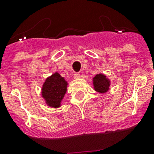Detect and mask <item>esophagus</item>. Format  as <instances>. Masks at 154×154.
Returning <instances> with one entry per match:
<instances>
[{
  "instance_id": "34e87169",
  "label": "esophagus",
  "mask_w": 154,
  "mask_h": 154,
  "mask_svg": "<svg viewBox=\"0 0 154 154\" xmlns=\"http://www.w3.org/2000/svg\"><path fill=\"white\" fill-rule=\"evenodd\" d=\"M80 77H81V75H80V73H78V72H75L74 73L75 79H78V78H80Z\"/></svg>"
}]
</instances>
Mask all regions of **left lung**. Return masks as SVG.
I'll list each match as a JSON object with an SVG mask.
<instances>
[{
  "label": "left lung",
  "mask_w": 154,
  "mask_h": 154,
  "mask_svg": "<svg viewBox=\"0 0 154 154\" xmlns=\"http://www.w3.org/2000/svg\"><path fill=\"white\" fill-rule=\"evenodd\" d=\"M93 82H94V89L98 93L105 94L109 89L110 82L104 74L101 73L97 74L94 77Z\"/></svg>",
  "instance_id": "8db88e82"
}]
</instances>
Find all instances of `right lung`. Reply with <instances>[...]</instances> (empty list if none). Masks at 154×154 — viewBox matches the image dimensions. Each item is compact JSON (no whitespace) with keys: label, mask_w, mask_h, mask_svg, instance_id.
I'll use <instances>...</instances> for the list:
<instances>
[{"label":"right lung","mask_w":154,"mask_h":154,"mask_svg":"<svg viewBox=\"0 0 154 154\" xmlns=\"http://www.w3.org/2000/svg\"><path fill=\"white\" fill-rule=\"evenodd\" d=\"M67 82L58 72L48 77L42 86V97L50 107L58 108L67 90Z\"/></svg>","instance_id":"obj_1"}]
</instances>
